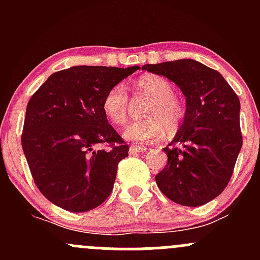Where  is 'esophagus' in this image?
Segmentation results:
<instances>
[{"label": "esophagus", "instance_id": "obj_1", "mask_svg": "<svg viewBox=\"0 0 260 260\" xmlns=\"http://www.w3.org/2000/svg\"><path fill=\"white\" fill-rule=\"evenodd\" d=\"M147 151V148L145 146H140V145H133L129 147V153H141V152H145Z\"/></svg>", "mask_w": 260, "mask_h": 260}]
</instances>
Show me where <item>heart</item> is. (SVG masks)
Segmentation results:
<instances>
[{"label":"heart","mask_w":260,"mask_h":260,"mask_svg":"<svg viewBox=\"0 0 260 260\" xmlns=\"http://www.w3.org/2000/svg\"><path fill=\"white\" fill-rule=\"evenodd\" d=\"M136 91L151 99L145 111V119L131 123L124 128V140L136 143H152L164 137L165 132L172 136L180 129L185 111L174 95V86L159 75L147 74L136 81ZM128 99L124 85L117 84L109 89L103 99V112L115 125L124 124L128 117Z\"/></svg>","instance_id":"obj_1"}]
</instances>
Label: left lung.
<instances>
[{
  "instance_id": "left-lung-1",
  "label": "left lung",
  "mask_w": 260,
  "mask_h": 260,
  "mask_svg": "<svg viewBox=\"0 0 260 260\" xmlns=\"http://www.w3.org/2000/svg\"><path fill=\"white\" fill-rule=\"evenodd\" d=\"M142 69L174 81L186 98L182 124L164 148L167 165L156 175L157 186L180 205H204L226 187L242 148L239 98L219 72L196 60Z\"/></svg>"
}]
</instances>
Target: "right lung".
<instances>
[{
  "label": "right lung",
  "mask_w": 260,
  "mask_h": 260,
  "mask_svg": "<svg viewBox=\"0 0 260 260\" xmlns=\"http://www.w3.org/2000/svg\"><path fill=\"white\" fill-rule=\"evenodd\" d=\"M138 69L72 67L50 75L31 96L21 142L36 186L54 205L84 212L111 195L129 147L108 123L103 99Z\"/></svg>",
  "instance_id": "add662e5"
}]
</instances>
